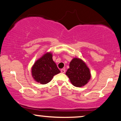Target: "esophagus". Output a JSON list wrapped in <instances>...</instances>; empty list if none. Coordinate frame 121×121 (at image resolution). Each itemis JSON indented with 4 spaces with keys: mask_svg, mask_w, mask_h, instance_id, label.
<instances>
[{
    "mask_svg": "<svg viewBox=\"0 0 121 121\" xmlns=\"http://www.w3.org/2000/svg\"><path fill=\"white\" fill-rule=\"evenodd\" d=\"M60 71H61V73H64L65 72V69H62L60 70Z\"/></svg>",
    "mask_w": 121,
    "mask_h": 121,
    "instance_id": "34e87169",
    "label": "esophagus"
}]
</instances>
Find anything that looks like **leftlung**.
I'll return each instance as SVG.
<instances>
[{
    "instance_id": "8db88e82",
    "label": "left lung",
    "mask_w": 121,
    "mask_h": 121,
    "mask_svg": "<svg viewBox=\"0 0 121 121\" xmlns=\"http://www.w3.org/2000/svg\"><path fill=\"white\" fill-rule=\"evenodd\" d=\"M66 75L73 85L76 87L85 85L91 77L89 69L85 63L79 58H74L71 61Z\"/></svg>"
}]
</instances>
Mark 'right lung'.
I'll list each match as a JSON object with an SVG mask.
<instances>
[{
	"mask_svg": "<svg viewBox=\"0 0 121 121\" xmlns=\"http://www.w3.org/2000/svg\"><path fill=\"white\" fill-rule=\"evenodd\" d=\"M52 59V55L47 53L37 60L32 68V74L36 82L46 84L52 80L54 75L60 73Z\"/></svg>",
	"mask_w": 121,
	"mask_h": 121,
	"instance_id": "obj_1",
	"label": "right lung"
}]
</instances>
